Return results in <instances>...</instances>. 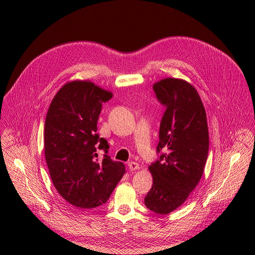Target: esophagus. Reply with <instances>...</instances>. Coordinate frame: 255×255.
I'll list each match as a JSON object with an SVG mask.
<instances>
[{"label": "esophagus", "instance_id": "1", "mask_svg": "<svg viewBox=\"0 0 255 255\" xmlns=\"http://www.w3.org/2000/svg\"><path fill=\"white\" fill-rule=\"evenodd\" d=\"M128 166L130 168V170H137L139 169V164L135 161H129L128 162Z\"/></svg>", "mask_w": 255, "mask_h": 255}]
</instances>
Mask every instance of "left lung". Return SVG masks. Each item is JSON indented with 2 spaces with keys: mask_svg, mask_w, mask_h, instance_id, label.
Here are the masks:
<instances>
[{
  "mask_svg": "<svg viewBox=\"0 0 255 255\" xmlns=\"http://www.w3.org/2000/svg\"><path fill=\"white\" fill-rule=\"evenodd\" d=\"M165 111L159 126L157 159L149 165L153 177L144 203L165 215L183 205L200 181L209 152L205 108L196 89L177 79L153 86Z\"/></svg>",
  "mask_w": 255,
  "mask_h": 255,
  "instance_id": "obj_1",
  "label": "left lung"
}]
</instances>
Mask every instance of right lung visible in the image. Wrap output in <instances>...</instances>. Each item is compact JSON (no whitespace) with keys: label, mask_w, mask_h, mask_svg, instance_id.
I'll list each match as a JSON object with an SVG mask.
<instances>
[{"label":"right lung","mask_w":255,"mask_h":255,"mask_svg":"<svg viewBox=\"0 0 255 255\" xmlns=\"http://www.w3.org/2000/svg\"><path fill=\"white\" fill-rule=\"evenodd\" d=\"M112 93L91 82L64 85L53 98L45 119L44 151L52 183L76 208L105 204L125 173L123 162L108 155L109 144L97 133L103 103ZM104 151L100 159L96 152Z\"/></svg>","instance_id":"add662e5"}]
</instances>
